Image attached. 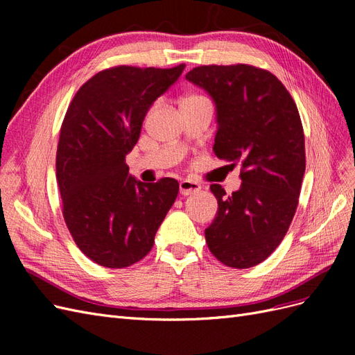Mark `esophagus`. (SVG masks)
Returning a JSON list of instances; mask_svg holds the SVG:
<instances>
[{"mask_svg":"<svg viewBox=\"0 0 355 355\" xmlns=\"http://www.w3.org/2000/svg\"><path fill=\"white\" fill-rule=\"evenodd\" d=\"M201 189V185L198 182L194 180H189V179H184L180 180L179 184V191L182 196H192V194H197V192Z\"/></svg>","mask_w":355,"mask_h":355,"instance_id":"esophagus-1","label":"esophagus"}]
</instances>
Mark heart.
Listing matches in <instances>:
<instances>
[{
  "instance_id": "1",
  "label": "heart",
  "mask_w": 355,
  "mask_h": 355,
  "mask_svg": "<svg viewBox=\"0 0 355 355\" xmlns=\"http://www.w3.org/2000/svg\"><path fill=\"white\" fill-rule=\"evenodd\" d=\"M188 98H196V96H188Z\"/></svg>"
}]
</instances>
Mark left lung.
Instances as JSON below:
<instances>
[{
  "mask_svg": "<svg viewBox=\"0 0 355 355\" xmlns=\"http://www.w3.org/2000/svg\"><path fill=\"white\" fill-rule=\"evenodd\" d=\"M187 80L216 103L214 154L241 168L232 196L210 185L219 210L206 230L207 245L223 265L252 268L280 245L297 209L305 173L297 106L274 73L245 63L197 67Z\"/></svg>",
  "mask_w": 355,
  "mask_h": 355,
  "instance_id": "1",
  "label": "left lung"
}]
</instances>
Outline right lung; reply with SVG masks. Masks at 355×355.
I'll return each instance as SVG.
<instances>
[{
  "label": "right lung",
  "mask_w": 355,
  "mask_h": 355,
  "mask_svg": "<svg viewBox=\"0 0 355 355\" xmlns=\"http://www.w3.org/2000/svg\"><path fill=\"white\" fill-rule=\"evenodd\" d=\"M184 68L103 69L68 106L56 153L62 213L78 249L101 266L144 259L178 197L176 179L142 184L132 178L125 155L139 141L149 106Z\"/></svg>",
  "instance_id": "add662e5"
}]
</instances>
